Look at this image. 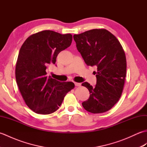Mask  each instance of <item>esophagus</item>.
I'll return each mask as SVG.
<instances>
[{
	"mask_svg": "<svg viewBox=\"0 0 147 147\" xmlns=\"http://www.w3.org/2000/svg\"><path fill=\"white\" fill-rule=\"evenodd\" d=\"M74 85H75L76 86H81V83L76 82V83H74Z\"/></svg>",
	"mask_w": 147,
	"mask_h": 147,
	"instance_id": "34e87169",
	"label": "esophagus"
}]
</instances>
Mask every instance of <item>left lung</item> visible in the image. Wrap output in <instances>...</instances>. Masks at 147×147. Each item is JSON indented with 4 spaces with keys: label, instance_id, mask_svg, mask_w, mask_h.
I'll return each mask as SVG.
<instances>
[{
    "label": "left lung",
    "instance_id": "8db88e82",
    "mask_svg": "<svg viewBox=\"0 0 147 147\" xmlns=\"http://www.w3.org/2000/svg\"><path fill=\"white\" fill-rule=\"evenodd\" d=\"M78 51L87 65L97 67L95 86L82 83L90 97L83 108L93 114L110 110L123 93L126 74V59L123 47L113 34L105 29H93L74 35Z\"/></svg>",
    "mask_w": 147,
    "mask_h": 147
}]
</instances>
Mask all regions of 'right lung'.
<instances>
[{
    "label": "right lung",
    "instance_id": "1",
    "mask_svg": "<svg viewBox=\"0 0 147 147\" xmlns=\"http://www.w3.org/2000/svg\"><path fill=\"white\" fill-rule=\"evenodd\" d=\"M71 34L44 30L33 34L22 45L16 65V80L24 102L37 114H49L60 107L74 88L73 82H60L47 76L59 53L71 44Z\"/></svg>",
    "mask_w": 147,
    "mask_h": 147
}]
</instances>
